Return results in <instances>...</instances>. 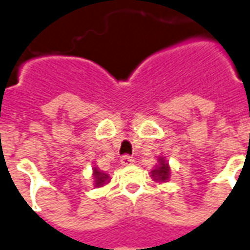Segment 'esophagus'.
Wrapping results in <instances>:
<instances>
[{
    "mask_svg": "<svg viewBox=\"0 0 250 250\" xmlns=\"http://www.w3.org/2000/svg\"><path fill=\"white\" fill-rule=\"evenodd\" d=\"M120 162H122L123 166H131V164H134V159L130 155H123L122 159H120Z\"/></svg>",
    "mask_w": 250,
    "mask_h": 250,
    "instance_id": "34e87169",
    "label": "esophagus"
}]
</instances>
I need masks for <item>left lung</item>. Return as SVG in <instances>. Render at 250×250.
Returning <instances> with one entry per match:
<instances>
[{
	"instance_id": "8db88e82",
	"label": "left lung",
	"mask_w": 250,
	"mask_h": 250,
	"mask_svg": "<svg viewBox=\"0 0 250 250\" xmlns=\"http://www.w3.org/2000/svg\"><path fill=\"white\" fill-rule=\"evenodd\" d=\"M152 177L155 180H159V182H166L169 177V167H168V163H166V160L160 159V163L159 166L155 169H152Z\"/></svg>"
}]
</instances>
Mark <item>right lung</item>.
Returning a JSON list of instances; mask_svg holds the SVG:
<instances>
[{
  "label": "right lung",
  "mask_w": 250,
  "mask_h": 250,
  "mask_svg": "<svg viewBox=\"0 0 250 250\" xmlns=\"http://www.w3.org/2000/svg\"><path fill=\"white\" fill-rule=\"evenodd\" d=\"M110 176L104 173V172H101L97 168H94V180H95V187H102L104 186L107 182H108Z\"/></svg>",
  "instance_id": "add662e5"
}]
</instances>
